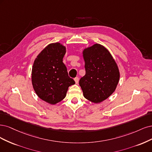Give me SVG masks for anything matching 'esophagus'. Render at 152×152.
<instances>
[{
	"instance_id": "34e87169",
	"label": "esophagus",
	"mask_w": 152,
	"mask_h": 152,
	"mask_svg": "<svg viewBox=\"0 0 152 152\" xmlns=\"http://www.w3.org/2000/svg\"><path fill=\"white\" fill-rule=\"evenodd\" d=\"M74 80H75V83H76V84H77L78 82H79V77H76Z\"/></svg>"
}]
</instances>
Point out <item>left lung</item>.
Instances as JSON below:
<instances>
[{
  "mask_svg": "<svg viewBox=\"0 0 152 152\" xmlns=\"http://www.w3.org/2000/svg\"><path fill=\"white\" fill-rule=\"evenodd\" d=\"M83 58L86 74L79 82L83 95L100 103L115 91L120 77L118 67L110 52L98 43L85 49Z\"/></svg>",
  "mask_w": 152,
  "mask_h": 152,
  "instance_id": "obj_1",
  "label": "left lung"
}]
</instances>
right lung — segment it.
Listing matches in <instances>:
<instances>
[{
	"instance_id": "1",
	"label": "right lung",
	"mask_w": 152,
	"mask_h": 152,
	"mask_svg": "<svg viewBox=\"0 0 152 152\" xmlns=\"http://www.w3.org/2000/svg\"><path fill=\"white\" fill-rule=\"evenodd\" d=\"M66 47L59 43H51L39 53L32 68V85L42 100L56 104L66 96L68 88L75 84L63 63Z\"/></svg>"
}]
</instances>
